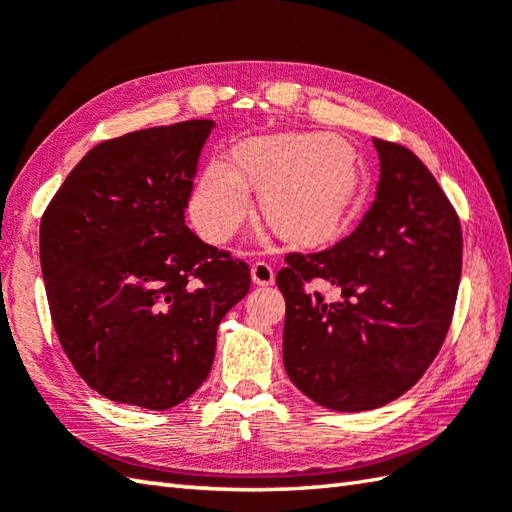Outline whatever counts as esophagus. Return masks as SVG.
Instances as JSON below:
<instances>
[{
	"instance_id": "1",
	"label": "esophagus",
	"mask_w": 512,
	"mask_h": 512,
	"mask_svg": "<svg viewBox=\"0 0 512 512\" xmlns=\"http://www.w3.org/2000/svg\"><path fill=\"white\" fill-rule=\"evenodd\" d=\"M250 277H253V284L257 286H273L275 284V270L270 268L266 262H255L250 266Z\"/></svg>"
}]
</instances>
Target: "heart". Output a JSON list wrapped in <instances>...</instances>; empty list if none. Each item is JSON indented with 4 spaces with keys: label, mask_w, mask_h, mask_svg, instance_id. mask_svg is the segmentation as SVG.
<instances>
[{
    "label": "heart",
    "mask_w": 512,
    "mask_h": 512,
    "mask_svg": "<svg viewBox=\"0 0 512 512\" xmlns=\"http://www.w3.org/2000/svg\"><path fill=\"white\" fill-rule=\"evenodd\" d=\"M250 184L259 206L290 244L314 246L336 237L350 217L363 184L356 149L325 134L253 136L217 156L195 182L189 211L209 242H226L250 209Z\"/></svg>",
    "instance_id": "1"
}]
</instances>
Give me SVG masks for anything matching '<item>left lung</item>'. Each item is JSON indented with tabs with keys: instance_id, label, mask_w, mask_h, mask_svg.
<instances>
[{
	"instance_id": "obj_1",
	"label": "left lung",
	"mask_w": 512,
	"mask_h": 512,
	"mask_svg": "<svg viewBox=\"0 0 512 512\" xmlns=\"http://www.w3.org/2000/svg\"><path fill=\"white\" fill-rule=\"evenodd\" d=\"M376 200L352 235L286 257L284 365L310 400L367 411L418 383L449 332L462 273V228L447 195L407 147L374 138ZM342 290L325 304L305 286Z\"/></svg>"
}]
</instances>
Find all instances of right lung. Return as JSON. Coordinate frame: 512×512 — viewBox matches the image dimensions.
Here are the masks:
<instances>
[{
	"instance_id": "add662e5",
	"label": "right lung",
	"mask_w": 512,
	"mask_h": 512,
	"mask_svg": "<svg viewBox=\"0 0 512 512\" xmlns=\"http://www.w3.org/2000/svg\"><path fill=\"white\" fill-rule=\"evenodd\" d=\"M213 121L138 129L90 149L48 204L41 273L54 330L101 396L162 411L211 372L217 325L250 288L244 262L184 224Z\"/></svg>"
}]
</instances>
